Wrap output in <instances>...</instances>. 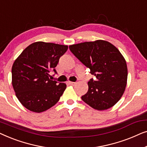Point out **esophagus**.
Instances as JSON below:
<instances>
[{
  "instance_id": "34e87169",
  "label": "esophagus",
  "mask_w": 147,
  "mask_h": 147,
  "mask_svg": "<svg viewBox=\"0 0 147 147\" xmlns=\"http://www.w3.org/2000/svg\"><path fill=\"white\" fill-rule=\"evenodd\" d=\"M69 84L71 86H74V85H76V82H69Z\"/></svg>"
}]
</instances>
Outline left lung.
I'll return each instance as SVG.
<instances>
[{
    "label": "left lung",
    "mask_w": 147,
    "mask_h": 147,
    "mask_svg": "<svg viewBox=\"0 0 147 147\" xmlns=\"http://www.w3.org/2000/svg\"><path fill=\"white\" fill-rule=\"evenodd\" d=\"M69 47L96 78L88 82V91L82 96V100L98 110L115 105L123 95L128 76L126 60L119 50L104 40L74 44Z\"/></svg>",
    "instance_id": "left-lung-1"
}]
</instances>
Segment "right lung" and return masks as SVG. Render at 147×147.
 <instances>
[{"label": "right lung", "instance_id": "add662e5", "mask_svg": "<svg viewBox=\"0 0 147 147\" xmlns=\"http://www.w3.org/2000/svg\"><path fill=\"white\" fill-rule=\"evenodd\" d=\"M67 45L37 41L23 50L12 67V84L18 100L30 111L44 112L59 101L65 83L49 78Z\"/></svg>", "mask_w": 147, "mask_h": 147}]
</instances>
